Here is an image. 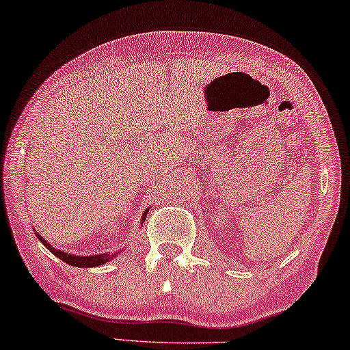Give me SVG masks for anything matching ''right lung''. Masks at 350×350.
<instances>
[{
  "label": "right lung",
  "mask_w": 350,
  "mask_h": 350,
  "mask_svg": "<svg viewBox=\"0 0 350 350\" xmlns=\"http://www.w3.org/2000/svg\"><path fill=\"white\" fill-rule=\"evenodd\" d=\"M146 215H147V211L144 213V220H146ZM37 237H38V240L40 242H42L46 248L48 250H51L53 251V253L59 257V259H62L63 262H66L68 265H72V267H97V265H102V263H105V262H108L110 259H113V256H110V254H100V256H90V257H80V256H74V254H66V253H63V251H60V250H55V248H53V246H51L48 242H46V240L42 237V236H38L37 234Z\"/></svg>",
  "instance_id": "obj_1"
}]
</instances>
